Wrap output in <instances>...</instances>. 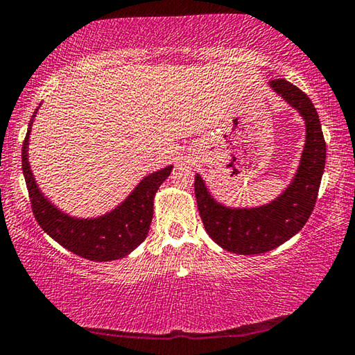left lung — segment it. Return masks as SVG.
I'll list each match as a JSON object with an SVG mask.
<instances>
[{
	"label": "left lung",
	"mask_w": 355,
	"mask_h": 355,
	"mask_svg": "<svg viewBox=\"0 0 355 355\" xmlns=\"http://www.w3.org/2000/svg\"><path fill=\"white\" fill-rule=\"evenodd\" d=\"M270 86L297 110L306 125L305 148L291 185L266 206L231 209L214 200L200 174L195 176V196L207 234L237 254L266 253L297 234L316 205L325 166V141L310 97L284 78L272 80Z\"/></svg>",
	"instance_id": "8db88e82"
}]
</instances>
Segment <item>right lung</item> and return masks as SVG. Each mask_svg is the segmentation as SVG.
<instances>
[{"label":"right lung","mask_w":355,"mask_h":355,"mask_svg":"<svg viewBox=\"0 0 355 355\" xmlns=\"http://www.w3.org/2000/svg\"><path fill=\"white\" fill-rule=\"evenodd\" d=\"M34 112L21 146V168L25 176L31 209L37 223L51 239L69 252L89 261H113L124 258L146 239L154 214V196L160 184L170 176L171 168L149 174L127 196L123 205L97 218H73L51 205L40 193L28 164V139H30Z\"/></svg>","instance_id":"obj_1"}]
</instances>
